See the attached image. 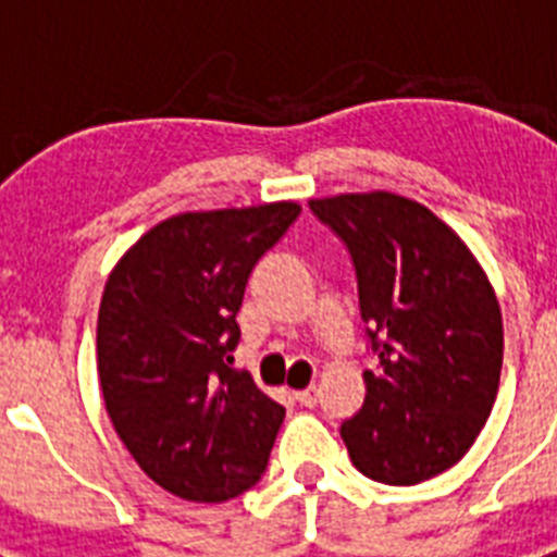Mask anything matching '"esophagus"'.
Instances as JSON below:
<instances>
[{"mask_svg": "<svg viewBox=\"0 0 557 557\" xmlns=\"http://www.w3.org/2000/svg\"><path fill=\"white\" fill-rule=\"evenodd\" d=\"M295 398H298L304 407H314L318 405V391H314V387H307V391L295 393Z\"/></svg>", "mask_w": 557, "mask_h": 557, "instance_id": "obj_1", "label": "esophagus"}]
</instances>
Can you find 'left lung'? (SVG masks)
Returning <instances> with one entry per match:
<instances>
[{"label":"left lung","mask_w":557,"mask_h":557,"mask_svg":"<svg viewBox=\"0 0 557 557\" xmlns=\"http://www.w3.org/2000/svg\"><path fill=\"white\" fill-rule=\"evenodd\" d=\"M357 268L376 371L339 426L351 462L385 485L451 469L491 416L502 371V309L471 248L424 203L387 189L312 198Z\"/></svg>","instance_id":"1"}]
</instances>
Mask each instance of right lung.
Returning <instances> with one entry per match:
<instances>
[{
	"instance_id": "1",
	"label": "right lung",
	"mask_w": 557,
	"mask_h": 557,
	"mask_svg": "<svg viewBox=\"0 0 557 557\" xmlns=\"http://www.w3.org/2000/svg\"><path fill=\"white\" fill-rule=\"evenodd\" d=\"M295 200L181 211L113 264L97 314V376L139 469L186 502L259 482L284 407L231 368L253 264L298 218Z\"/></svg>"
}]
</instances>
